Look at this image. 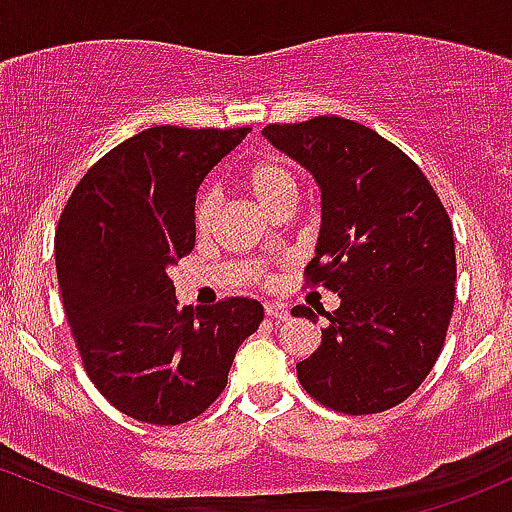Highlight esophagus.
I'll list each match as a JSON object with an SVG mask.
<instances>
[{"mask_svg": "<svg viewBox=\"0 0 512 512\" xmlns=\"http://www.w3.org/2000/svg\"><path fill=\"white\" fill-rule=\"evenodd\" d=\"M263 309H266V317H271V319H275V321H283V319H287V307L285 304H280V302H266L263 304Z\"/></svg>", "mask_w": 512, "mask_h": 512, "instance_id": "obj_1", "label": "esophagus"}]
</instances>
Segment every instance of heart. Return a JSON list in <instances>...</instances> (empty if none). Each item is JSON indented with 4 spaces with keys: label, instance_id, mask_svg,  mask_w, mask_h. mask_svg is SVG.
<instances>
[{
    "label": "heart",
    "instance_id": "b5f03b06",
    "mask_svg": "<svg viewBox=\"0 0 512 512\" xmlns=\"http://www.w3.org/2000/svg\"><path fill=\"white\" fill-rule=\"evenodd\" d=\"M244 183L251 195L266 210H275L278 205L292 203L297 195V179L283 159H258L244 171ZM217 217V193L212 188H203L193 203V227L198 234L210 232Z\"/></svg>",
    "mask_w": 512,
    "mask_h": 512
}]
</instances>
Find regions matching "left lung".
I'll return each mask as SVG.
<instances>
[{"label": "left lung", "mask_w": 512, "mask_h": 512, "mask_svg": "<svg viewBox=\"0 0 512 512\" xmlns=\"http://www.w3.org/2000/svg\"><path fill=\"white\" fill-rule=\"evenodd\" d=\"M266 140L307 166L321 188L309 287L341 297L319 348L297 363L312 399L348 416L394 409L438 360L455 307V237L438 193L413 159L375 130L338 116L273 123Z\"/></svg>", "instance_id": "1"}]
</instances>
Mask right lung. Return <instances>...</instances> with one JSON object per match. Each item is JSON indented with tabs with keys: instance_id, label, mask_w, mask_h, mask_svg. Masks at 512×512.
Returning <instances> with one entry per match:
<instances>
[{
	"instance_id": "add662e5",
	"label": "right lung",
	"mask_w": 512,
	"mask_h": 512,
	"mask_svg": "<svg viewBox=\"0 0 512 512\" xmlns=\"http://www.w3.org/2000/svg\"><path fill=\"white\" fill-rule=\"evenodd\" d=\"M249 130L137 132L86 171L60 215L57 283L82 365L135 421L179 426L210 409L263 321L246 297L181 309L166 275L195 246V191Z\"/></svg>"
}]
</instances>
